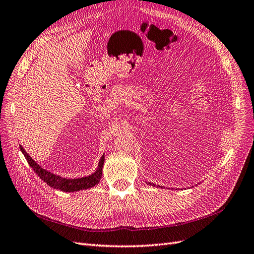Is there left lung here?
<instances>
[{
  "mask_svg": "<svg viewBox=\"0 0 254 254\" xmlns=\"http://www.w3.org/2000/svg\"><path fill=\"white\" fill-rule=\"evenodd\" d=\"M149 184H150V183H149ZM153 185H154V184H153ZM154 186H155V185H154ZM159 187H161V186H159Z\"/></svg>",
  "mask_w": 254,
  "mask_h": 254,
  "instance_id": "left-lung-1",
  "label": "left lung"
}]
</instances>
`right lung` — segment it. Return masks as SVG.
<instances>
[{
	"instance_id": "1",
	"label": "right lung",
	"mask_w": 254,
	"mask_h": 254,
	"mask_svg": "<svg viewBox=\"0 0 254 254\" xmlns=\"http://www.w3.org/2000/svg\"><path fill=\"white\" fill-rule=\"evenodd\" d=\"M19 147H20V150L22 151L23 155L25 156L27 163L30 164L33 170L36 172V175H37L43 182H46L49 186L55 188V190H60L62 191H66V192L88 190V188L96 186L100 182L101 177H102L104 155H102V157L100 159L99 167L97 171L95 173H92V175L85 178H79V179H64L41 168V166H39L30 155L26 153L25 150L22 148V146H19Z\"/></svg>"
}]
</instances>
